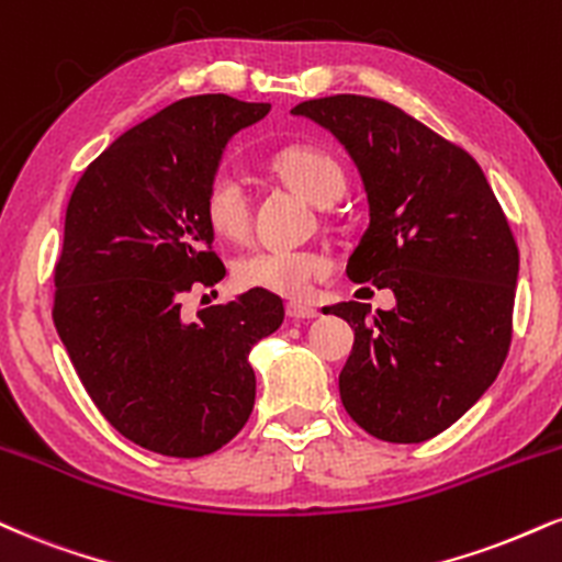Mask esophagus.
Returning a JSON list of instances; mask_svg holds the SVG:
<instances>
[{"label":"esophagus","instance_id":"34e87169","mask_svg":"<svg viewBox=\"0 0 562 562\" xmlns=\"http://www.w3.org/2000/svg\"><path fill=\"white\" fill-rule=\"evenodd\" d=\"M285 314L290 316V319H295V322H303V319H316V316H319V311H316L314 306H308V303L290 301L288 306H285Z\"/></svg>","mask_w":562,"mask_h":562}]
</instances>
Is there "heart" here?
Masks as SVG:
<instances>
[{
	"instance_id": "b5f03b06",
	"label": "heart",
	"mask_w": 562,
	"mask_h": 562,
	"mask_svg": "<svg viewBox=\"0 0 562 562\" xmlns=\"http://www.w3.org/2000/svg\"><path fill=\"white\" fill-rule=\"evenodd\" d=\"M272 170L290 191L316 206H329L346 191V172L335 157L314 146L282 148ZM204 216L216 235L229 240L246 238L251 227V204L238 175L216 172L204 193ZM329 272V261L308 248H259L235 261L240 288L267 290L282 299H301L316 280Z\"/></svg>"
}]
</instances>
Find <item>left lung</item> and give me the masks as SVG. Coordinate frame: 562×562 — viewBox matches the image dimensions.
I'll use <instances>...</instances> for the list:
<instances>
[{"instance_id":"obj_1","label":"left lung","mask_w":562,"mask_h":562,"mask_svg":"<svg viewBox=\"0 0 562 562\" xmlns=\"http://www.w3.org/2000/svg\"><path fill=\"white\" fill-rule=\"evenodd\" d=\"M293 114L346 146L369 199L348 277L390 288L397 306L348 301L324 314L356 333L340 397L371 437H437L497 380L513 337L518 246L469 151L390 101L337 93Z\"/></svg>"}]
</instances>
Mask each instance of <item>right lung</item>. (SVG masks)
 I'll list each match as a JSON object with an SVG mask.
<instances>
[{"mask_svg":"<svg viewBox=\"0 0 562 562\" xmlns=\"http://www.w3.org/2000/svg\"><path fill=\"white\" fill-rule=\"evenodd\" d=\"M269 104L188 97L120 135L80 175L54 267V327L101 416L140 448L201 458L254 411L248 353L282 299L248 290L193 322L182 295L225 277L204 193L227 140Z\"/></svg>","mask_w":562,"mask_h":562,"instance_id":"right-lung-1","label":"right lung"}]
</instances>
